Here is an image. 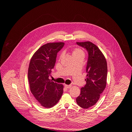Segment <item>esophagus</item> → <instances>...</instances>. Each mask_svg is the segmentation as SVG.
<instances>
[{"label":"esophagus","instance_id":"esophagus-1","mask_svg":"<svg viewBox=\"0 0 132 132\" xmlns=\"http://www.w3.org/2000/svg\"><path fill=\"white\" fill-rule=\"evenodd\" d=\"M71 87V85H65V87L67 89H69V88H70Z\"/></svg>","mask_w":132,"mask_h":132}]
</instances>
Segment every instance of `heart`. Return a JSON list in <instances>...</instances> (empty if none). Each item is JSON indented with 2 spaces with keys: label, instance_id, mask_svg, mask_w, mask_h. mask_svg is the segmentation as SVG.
I'll return each mask as SVG.
<instances>
[{
  "label": "heart",
  "instance_id": "heart-1",
  "mask_svg": "<svg viewBox=\"0 0 132 132\" xmlns=\"http://www.w3.org/2000/svg\"><path fill=\"white\" fill-rule=\"evenodd\" d=\"M79 54H84V51L79 48H74L72 51V56H75V55H79ZM64 54L63 52L61 53L60 54V59H61L63 56Z\"/></svg>",
  "mask_w": 132,
  "mask_h": 132
}]
</instances>
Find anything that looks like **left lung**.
Instances as JSON below:
<instances>
[{"instance_id":"1","label":"left lung","mask_w":132,"mask_h":132,"mask_svg":"<svg viewBox=\"0 0 132 132\" xmlns=\"http://www.w3.org/2000/svg\"><path fill=\"white\" fill-rule=\"evenodd\" d=\"M77 44L87 50L88 59L86 84L81 88L76 102L80 107L88 109L96 104L106 87L107 63L104 55L95 44L89 41L77 42Z\"/></svg>"}]
</instances>
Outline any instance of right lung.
<instances>
[{
  "label": "right lung",
  "mask_w": 132,
  "mask_h": 132,
  "mask_svg": "<svg viewBox=\"0 0 132 132\" xmlns=\"http://www.w3.org/2000/svg\"><path fill=\"white\" fill-rule=\"evenodd\" d=\"M64 42L48 43L41 46L31 59L28 77L30 90L36 100L45 108H51L61 99L64 86L48 78L54 68L57 54Z\"/></svg>",
  "instance_id": "right-lung-1"
}]
</instances>
